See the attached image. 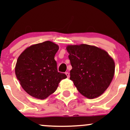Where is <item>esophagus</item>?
Instances as JSON below:
<instances>
[{"instance_id":"obj_1","label":"esophagus","mask_w":130,"mask_h":130,"mask_svg":"<svg viewBox=\"0 0 130 130\" xmlns=\"http://www.w3.org/2000/svg\"><path fill=\"white\" fill-rule=\"evenodd\" d=\"M65 74H66V75L67 76V77H68V78H69V76H70V75H69V73H68V72H66V73Z\"/></svg>"}]
</instances>
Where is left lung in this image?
Segmentation results:
<instances>
[{"label":"left lung","mask_w":130,"mask_h":130,"mask_svg":"<svg viewBox=\"0 0 130 130\" xmlns=\"http://www.w3.org/2000/svg\"><path fill=\"white\" fill-rule=\"evenodd\" d=\"M72 69L70 79L79 93L92 99L110 85L115 71L113 59L104 50L87 44L68 45Z\"/></svg>","instance_id":"left-lung-1"}]
</instances>
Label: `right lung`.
Returning <instances> with one entry per match:
<instances>
[{"mask_svg":"<svg viewBox=\"0 0 130 130\" xmlns=\"http://www.w3.org/2000/svg\"><path fill=\"white\" fill-rule=\"evenodd\" d=\"M59 46L51 41L32 45L20 54L15 74L22 88L38 99L47 98L57 90L59 83L67 78L57 71L54 56Z\"/></svg>","mask_w":130,"mask_h":130,"instance_id":"right-lung-1","label":"right lung"}]
</instances>
